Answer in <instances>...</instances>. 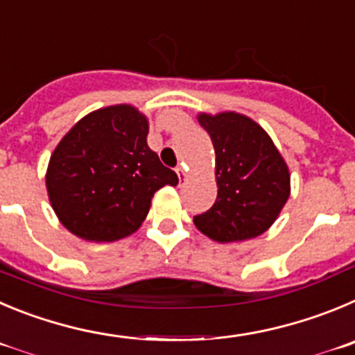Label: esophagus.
<instances>
[{"label":"esophagus","instance_id":"esophagus-1","mask_svg":"<svg viewBox=\"0 0 355 355\" xmlns=\"http://www.w3.org/2000/svg\"><path fill=\"white\" fill-rule=\"evenodd\" d=\"M175 171H177V175H178V182H180V185H182V184H184L185 180H187V171H185L184 168H182V166H178L177 170H175Z\"/></svg>","mask_w":355,"mask_h":355}]
</instances>
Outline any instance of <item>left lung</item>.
Instances as JSON below:
<instances>
[{
    "mask_svg": "<svg viewBox=\"0 0 355 355\" xmlns=\"http://www.w3.org/2000/svg\"><path fill=\"white\" fill-rule=\"evenodd\" d=\"M215 150L217 200L194 217L198 230L220 243L263 234L286 205L291 177L268 132L234 112L200 114Z\"/></svg>",
    "mask_w": 355,
    "mask_h": 355,
    "instance_id": "obj_1",
    "label": "left lung"
}]
</instances>
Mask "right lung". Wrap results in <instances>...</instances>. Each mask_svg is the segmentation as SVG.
<instances>
[{
	"instance_id": "right-lung-1",
	"label": "right lung",
	"mask_w": 355,
	"mask_h": 355,
	"mask_svg": "<svg viewBox=\"0 0 355 355\" xmlns=\"http://www.w3.org/2000/svg\"><path fill=\"white\" fill-rule=\"evenodd\" d=\"M147 135V119L129 105L92 112L69 129L45 178L66 230L89 241L121 240L141 226L155 191L178 184Z\"/></svg>"
}]
</instances>
